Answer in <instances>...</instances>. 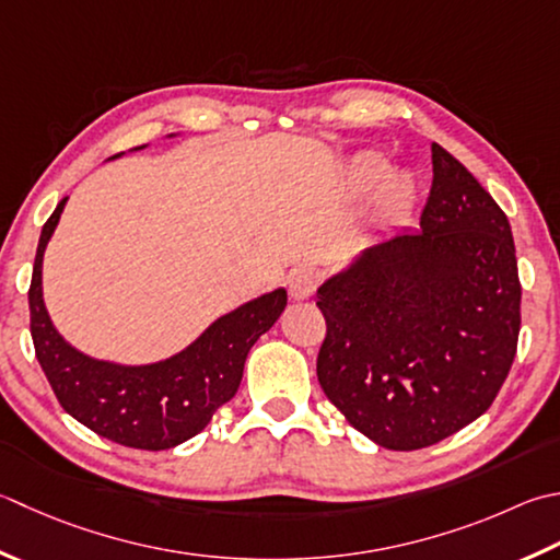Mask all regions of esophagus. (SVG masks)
<instances>
[{"mask_svg": "<svg viewBox=\"0 0 560 560\" xmlns=\"http://www.w3.org/2000/svg\"><path fill=\"white\" fill-rule=\"evenodd\" d=\"M317 283H320V277L313 269H299L289 277V293L293 301H308L315 293Z\"/></svg>", "mask_w": 560, "mask_h": 560, "instance_id": "obj_1", "label": "esophagus"}]
</instances>
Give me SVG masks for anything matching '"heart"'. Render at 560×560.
Returning a JSON list of instances; mask_svg holds the SVG:
<instances>
[{"instance_id": "b5f03b06", "label": "heart", "mask_w": 560, "mask_h": 560, "mask_svg": "<svg viewBox=\"0 0 560 560\" xmlns=\"http://www.w3.org/2000/svg\"><path fill=\"white\" fill-rule=\"evenodd\" d=\"M390 174V162L376 152H364L354 158L347 167V186L354 194H371L381 186L378 213L390 221L408 215L415 199H418V184L410 174Z\"/></svg>"}]
</instances>
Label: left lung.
Returning a JSON list of instances; mask_svg holds the SVG:
<instances>
[{
    "label": "left lung",
    "mask_w": 560,
    "mask_h": 560,
    "mask_svg": "<svg viewBox=\"0 0 560 560\" xmlns=\"http://www.w3.org/2000/svg\"><path fill=\"white\" fill-rule=\"evenodd\" d=\"M420 230L361 249L317 289V381L378 446L415 452L478 420L517 354L522 287L508 215L432 142Z\"/></svg>",
    "instance_id": "1"
}]
</instances>
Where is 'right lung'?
<instances>
[{
  "mask_svg": "<svg viewBox=\"0 0 560 560\" xmlns=\"http://www.w3.org/2000/svg\"><path fill=\"white\" fill-rule=\"evenodd\" d=\"M65 203L68 196L40 230L28 289L33 347L55 398L77 422L130 448L162 452L191 440L237 393L252 345L287 308V289L237 305L208 325L189 347L155 364L128 366L86 357L55 330L43 301V255Z\"/></svg>",
  "mask_w": 560,
  "mask_h": 560,
  "instance_id": "add662e5",
  "label": "right lung"
}]
</instances>
